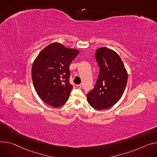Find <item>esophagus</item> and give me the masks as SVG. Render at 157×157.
Instances as JSON below:
<instances>
[{
	"label": "esophagus",
	"instance_id": "obj_1",
	"mask_svg": "<svg viewBox=\"0 0 157 157\" xmlns=\"http://www.w3.org/2000/svg\"><path fill=\"white\" fill-rule=\"evenodd\" d=\"M76 86H77V89H82V85H77Z\"/></svg>",
	"mask_w": 157,
	"mask_h": 157
}]
</instances>
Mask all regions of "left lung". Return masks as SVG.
<instances>
[{
  "mask_svg": "<svg viewBox=\"0 0 157 157\" xmlns=\"http://www.w3.org/2000/svg\"><path fill=\"white\" fill-rule=\"evenodd\" d=\"M95 59L100 72L94 88L86 94L87 101L95 109H108L122 96L128 74L122 60L113 50L106 47L97 49Z\"/></svg>",
  "mask_w": 157,
  "mask_h": 157,
  "instance_id": "8db88e82",
  "label": "left lung"
}]
</instances>
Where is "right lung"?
Instances as JSON below:
<instances>
[{
  "instance_id": "add662e5",
  "label": "right lung",
  "mask_w": 157,
  "mask_h": 157,
  "mask_svg": "<svg viewBox=\"0 0 157 157\" xmlns=\"http://www.w3.org/2000/svg\"><path fill=\"white\" fill-rule=\"evenodd\" d=\"M79 51L54 42L45 47L35 59L32 78L40 98L54 108L68 100L73 86L69 82V66Z\"/></svg>"
}]
</instances>
